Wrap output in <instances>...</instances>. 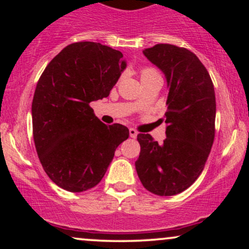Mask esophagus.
Returning <instances> with one entry per match:
<instances>
[{"instance_id": "esophagus-1", "label": "esophagus", "mask_w": 249, "mask_h": 249, "mask_svg": "<svg viewBox=\"0 0 249 249\" xmlns=\"http://www.w3.org/2000/svg\"><path fill=\"white\" fill-rule=\"evenodd\" d=\"M128 132H130L131 138H136L137 134H138V132H137L136 128H130V130H128Z\"/></svg>"}]
</instances>
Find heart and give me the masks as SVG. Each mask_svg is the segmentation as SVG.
Wrapping results in <instances>:
<instances>
[{
    "label": "heart",
    "mask_w": 249,
    "mask_h": 249,
    "mask_svg": "<svg viewBox=\"0 0 249 249\" xmlns=\"http://www.w3.org/2000/svg\"><path fill=\"white\" fill-rule=\"evenodd\" d=\"M156 75H159V73L157 72V71L154 70L153 68H150V67L142 68V71H141L142 78H145V77H150V76H156Z\"/></svg>",
    "instance_id": "1"
}]
</instances>
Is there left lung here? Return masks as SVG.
I'll return each instance as SVG.
<instances>
[{
  "label": "left lung",
  "instance_id": "8db88e82",
  "mask_svg": "<svg viewBox=\"0 0 249 249\" xmlns=\"http://www.w3.org/2000/svg\"><path fill=\"white\" fill-rule=\"evenodd\" d=\"M166 77V138L158 144L139 133L141 153L136 170L151 193H181L199 178L215 136V93L206 68L192 51L157 44L142 51Z\"/></svg>",
  "mask_w": 249,
  "mask_h": 249
}]
</instances>
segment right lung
Returning <instances> with one entry per match:
<instances>
[{"mask_svg":"<svg viewBox=\"0 0 249 249\" xmlns=\"http://www.w3.org/2000/svg\"><path fill=\"white\" fill-rule=\"evenodd\" d=\"M125 68L121 51L77 42L53 57L39 77L31 107L34 142L45 173L63 190L95 187L128 138L126 126L105 125L90 107L110 95Z\"/></svg>","mask_w":249,"mask_h":249,"instance_id":"right-lung-1","label":"right lung"}]
</instances>
